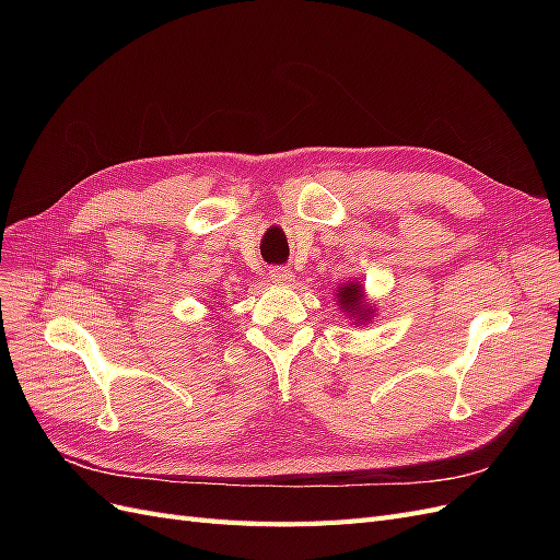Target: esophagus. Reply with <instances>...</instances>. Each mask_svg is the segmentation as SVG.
<instances>
[{
  "mask_svg": "<svg viewBox=\"0 0 560 560\" xmlns=\"http://www.w3.org/2000/svg\"><path fill=\"white\" fill-rule=\"evenodd\" d=\"M268 276H270V280L273 282H278V284H290L292 280H294V273L290 268H284V266H273L268 270Z\"/></svg>",
  "mask_w": 560,
  "mask_h": 560,
  "instance_id": "obj_1",
  "label": "esophagus"
}]
</instances>
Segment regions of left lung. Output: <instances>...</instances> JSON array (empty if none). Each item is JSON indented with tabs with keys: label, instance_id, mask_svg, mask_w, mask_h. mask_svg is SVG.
<instances>
[{
	"label": "left lung",
	"instance_id": "1",
	"mask_svg": "<svg viewBox=\"0 0 560 560\" xmlns=\"http://www.w3.org/2000/svg\"><path fill=\"white\" fill-rule=\"evenodd\" d=\"M336 301L354 325H364L374 317V306L364 299V287L360 282H343V287H338Z\"/></svg>",
	"mask_w": 560,
	"mask_h": 560
}]
</instances>
